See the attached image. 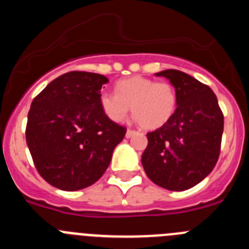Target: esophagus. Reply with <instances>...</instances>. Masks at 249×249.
Instances as JSON below:
<instances>
[{"mask_svg":"<svg viewBox=\"0 0 249 249\" xmlns=\"http://www.w3.org/2000/svg\"><path fill=\"white\" fill-rule=\"evenodd\" d=\"M136 133H137V132L133 131V129H127V132H126V137H127V138H131L132 136H135Z\"/></svg>","mask_w":249,"mask_h":249,"instance_id":"obj_1","label":"esophagus"}]
</instances>
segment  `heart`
<instances>
[{
    "mask_svg": "<svg viewBox=\"0 0 249 249\" xmlns=\"http://www.w3.org/2000/svg\"><path fill=\"white\" fill-rule=\"evenodd\" d=\"M114 91L100 93L101 109L114 123L122 122L132 107L135 120L142 127L156 129L168 122L175 112L176 92L169 83L133 76L118 81Z\"/></svg>",
    "mask_w": 249,
    "mask_h": 249,
    "instance_id": "heart-1",
    "label": "heart"
}]
</instances>
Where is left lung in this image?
Instances as JSON below:
<instances>
[{
  "instance_id": "obj_1",
  "label": "left lung",
  "mask_w": 249,
  "mask_h": 249,
  "mask_svg": "<svg viewBox=\"0 0 249 249\" xmlns=\"http://www.w3.org/2000/svg\"><path fill=\"white\" fill-rule=\"evenodd\" d=\"M175 87L176 108L163 126L147 133L144 172L169 191H186L212 172L221 151L223 113L208 86L177 70L156 73Z\"/></svg>"
}]
</instances>
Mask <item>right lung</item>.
Segmentation results:
<instances>
[{
	"label": "right lung",
	"mask_w": 249,
	"mask_h": 249,
	"mask_svg": "<svg viewBox=\"0 0 249 249\" xmlns=\"http://www.w3.org/2000/svg\"><path fill=\"white\" fill-rule=\"evenodd\" d=\"M103 74L72 71L48 83L32 101L26 141L41 177L62 191L97 182L126 127L112 122L100 107Z\"/></svg>",
	"instance_id": "right-lung-1"
}]
</instances>
